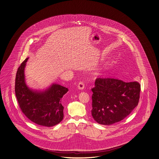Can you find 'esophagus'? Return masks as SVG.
<instances>
[{
  "label": "esophagus",
  "mask_w": 159,
  "mask_h": 159,
  "mask_svg": "<svg viewBox=\"0 0 159 159\" xmlns=\"http://www.w3.org/2000/svg\"><path fill=\"white\" fill-rule=\"evenodd\" d=\"M84 86H85L84 83L83 81H80L78 85V89H83L84 88Z\"/></svg>",
  "instance_id": "esophagus-1"
}]
</instances>
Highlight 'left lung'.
Listing matches in <instances>:
<instances>
[{"label":"left lung","mask_w":159,"mask_h":159,"mask_svg":"<svg viewBox=\"0 0 159 159\" xmlns=\"http://www.w3.org/2000/svg\"><path fill=\"white\" fill-rule=\"evenodd\" d=\"M92 89V116L98 124L110 125L128 116L138 105L141 85L112 78H97Z\"/></svg>","instance_id":"obj_1"}]
</instances>
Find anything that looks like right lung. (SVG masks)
<instances>
[{
	"instance_id": "right-lung-1",
	"label": "right lung",
	"mask_w": 159,
	"mask_h": 159,
	"mask_svg": "<svg viewBox=\"0 0 159 159\" xmlns=\"http://www.w3.org/2000/svg\"><path fill=\"white\" fill-rule=\"evenodd\" d=\"M28 58L20 64L16 74L15 91L20 108L33 122L47 127L53 126L63 119L61 98L68 89L56 84H53L44 91L29 89L25 83L24 74Z\"/></svg>"
}]
</instances>
